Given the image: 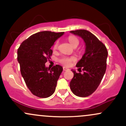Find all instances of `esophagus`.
Masks as SVG:
<instances>
[{
  "label": "esophagus",
  "mask_w": 126,
  "mask_h": 126,
  "mask_svg": "<svg viewBox=\"0 0 126 126\" xmlns=\"http://www.w3.org/2000/svg\"><path fill=\"white\" fill-rule=\"evenodd\" d=\"M63 70H64V71H66V70H68L67 68L66 67H63Z\"/></svg>",
  "instance_id": "34e87169"
}]
</instances>
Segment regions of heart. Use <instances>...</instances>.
Returning a JSON list of instances; mask_svg holds the SVG:
<instances>
[{
	"instance_id": "1",
	"label": "heart",
	"mask_w": 126,
	"mask_h": 126,
	"mask_svg": "<svg viewBox=\"0 0 126 126\" xmlns=\"http://www.w3.org/2000/svg\"><path fill=\"white\" fill-rule=\"evenodd\" d=\"M68 40H69V42L70 43V44H71V46L74 47H77L79 43V41L78 40L77 37H76L75 36L73 35H70L68 37ZM59 46V42L57 41L56 43H55L54 45V47H53V48L54 50H56L58 47ZM76 60V59L73 57H66V56H64V57H62L61 59H60L59 60V62L60 63H61L62 64L64 65V66H69L72 62H75Z\"/></svg>"
}]
</instances>
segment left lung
I'll return each mask as SVG.
<instances>
[{
	"label": "left lung",
	"instance_id": "8db88e82",
	"mask_svg": "<svg viewBox=\"0 0 126 126\" xmlns=\"http://www.w3.org/2000/svg\"><path fill=\"white\" fill-rule=\"evenodd\" d=\"M84 40L85 52L78 62L76 67L82 69L83 73L72 70L74 76L70 82V88L75 95L86 97L97 89L107 68L108 51L103 43L91 32L85 30L72 31Z\"/></svg>",
	"mask_w": 126,
	"mask_h": 126
}]
</instances>
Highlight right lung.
Masks as SVG:
<instances>
[{
	"instance_id": "1",
	"label": "right lung",
	"mask_w": 126,
	"mask_h": 126,
	"mask_svg": "<svg viewBox=\"0 0 126 126\" xmlns=\"http://www.w3.org/2000/svg\"><path fill=\"white\" fill-rule=\"evenodd\" d=\"M63 34L64 32H39L23 41L18 49L22 76L31 93L39 98H47L53 94L63 71L60 65L50 69L45 63L51 56V48L54 42Z\"/></svg>"
}]
</instances>
